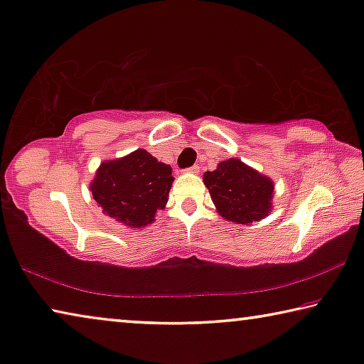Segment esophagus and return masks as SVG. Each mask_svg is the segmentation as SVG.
Instances as JSON below:
<instances>
[{
    "instance_id": "esophagus-1",
    "label": "esophagus",
    "mask_w": 364,
    "mask_h": 364,
    "mask_svg": "<svg viewBox=\"0 0 364 364\" xmlns=\"http://www.w3.org/2000/svg\"><path fill=\"white\" fill-rule=\"evenodd\" d=\"M186 171H188V173H193V175H198V173H199V166L194 165V166H191V168H188Z\"/></svg>"
}]
</instances>
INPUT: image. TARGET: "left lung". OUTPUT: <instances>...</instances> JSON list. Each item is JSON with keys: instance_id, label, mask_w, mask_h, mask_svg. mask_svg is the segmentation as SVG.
Returning a JSON list of instances; mask_svg holds the SVG:
<instances>
[{"instance_id": "left-lung-1", "label": "left lung", "mask_w": 364, "mask_h": 364, "mask_svg": "<svg viewBox=\"0 0 364 364\" xmlns=\"http://www.w3.org/2000/svg\"><path fill=\"white\" fill-rule=\"evenodd\" d=\"M217 213L229 222L250 225L273 210L274 183L238 159L220 161L203 176Z\"/></svg>"}]
</instances>
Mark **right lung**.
<instances>
[{"label": "right lung", "instance_id": "obj_1", "mask_svg": "<svg viewBox=\"0 0 364 364\" xmlns=\"http://www.w3.org/2000/svg\"><path fill=\"white\" fill-rule=\"evenodd\" d=\"M173 181L170 165L139 149L121 159L102 161L90 191L106 215L129 229H142L165 209Z\"/></svg>", "mask_w": 364, "mask_h": 364}]
</instances>
